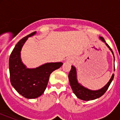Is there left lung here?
<instances>
[{
    "instance_id": "1",
    "label": "left lung",
    "mask_w": 120,
    "mask_h": 120,
    "mask_svg": "<svg viewBox=\"0 0 120 120\" xmlns=\"http://www.w3.org/2000/svg\"><path fill=\"white\" fill-rule=\"evenodd\" d=\"M99 38H100V40H101L103 42H104L105 43V45L108 47V49H110V50L112 52V54L113 55L114 63H115V56H114L113 52L112 49L106 43V41H105V39L103 38L102 37H100ZM114 71H115V64H114ZM113 78L114 74H113L111 79L109 80V82L103 87L100 88V89L97 90H90L87 88L85 87L79 83V81H78V79H77V69L74 66L71 65V70H70L69 74H68V79H69L70 84V86H71V89L73 90V92L75 93V95L77 96L78 98L84 101H90L95 100V99L101 97L103 95H104V93L108 90L109 86L110 85V84L113 80Z\"/></svg>"
}]
</instances>
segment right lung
Returning a JSON list of instances; mask_svg holds the SVG:
<instances>
[{"label":"right lung","instance_id":"obj_1","mask_svg":"<svg viewBox=\"0 0 120 120\" xmlns=\"http://www.w3.org/2000/svg\"><path fill=\"white\" fill-rule=\"evenodd\" d=\"M36 32L22 38L14 47L9 57V72L12 86L22 96L28 99L38 98L45 91L50 75L63 65L62 62L46 63L38 67L29 68L21 59V50L29 37Z\"/></svg>","mask_w":120,"mask_h":120}]
</instances>
